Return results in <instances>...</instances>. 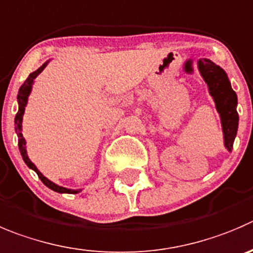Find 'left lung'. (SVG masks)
Here are the masks:
<instances>
[{
    "label": "left lung",
    "instance_id": "obj_1",
    "mask_svg": "<svg viewBox=\"0 0 253 253\" xmlns=\"http://www.w3.org/2000/svg\"><path fill=\"white\" fill-rule=\"evenodd\" d=\"M199 71L208 83L210 94L216 103V109L220 113L225 145L227 150L231 151L239 126V114L236 110L237 95L231 88L225 72L210 59H200Z\"/></svg>",
    "mask_w": 253,
    "mask_h": 253
}]
</instances>
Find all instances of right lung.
<instances>
[{
	"label": "right lung",
	"instance_id": "right-lung-1",
	"mask_svg": "<svg viewBox=\"0 0 253 253\" xmlns=\"http://www.w3.org/2000/svg\"><path fill=\"white\" fill-rule=\"evenodd\" d=\"M45 66H47V63H44L42 67H40V68H38L36 72L31 73L30 76H28V78L25 81V83L21 85L20 90H18V95H17V99H18V112H17L16 118H14V123H16V133H17V136H18V148H20L21 155H22L23 160H25V163L27 164V167L31 168V169L35 170V171L37 172L38 177H40L41 181H42L43 184L45 185V186L49 187V189H52L53 191L61 192V194H63V192H64V194H77V192H79L81 190H71V189H66V187L58 186V185H56L54 182L49 181L47 177L43 176V175L40 172V170H38L37 168L35 167V164H33L32 161L28 159L27 151H26V146H25L26 141H25V138H23V135H22L23 113H25V107H26V103H27L28 95H30L31 88H32L33 79H35L36 77H37L38 74H40L41 72L44 69Z\"/></svg>",
	"mask_w": 253,
	"mask_h": 253
}]
</instances>
